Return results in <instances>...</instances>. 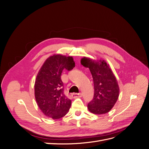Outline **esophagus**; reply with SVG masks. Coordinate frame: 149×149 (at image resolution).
<instances>
[{
    "mask_svg": "<svg viewBox=\"0 0 149 149\" xmlns=\"http://www.w3.org/2000/svg\"><path fill=\"white\" fill-rule=\"evenodd\" d=\"M72 97L73 98H76V97H80L82 96V93H73L72 94Z\"/></svg>",
    "mask_w": 149,
    "mask_h": 149,
    "instance_id": "obj_1",
    "label": "esophagus"
}]
</instances>
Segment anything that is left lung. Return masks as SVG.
Returning <instances> with one entry per match:
<instances>
[{
	"instance_id": "1",
	"label": "left lung",
	"mask_w": 149,
	"mask_h": 149,
	"mask_svg": "<svg viewBox=\"0 0 149 149\" xmlns=\"http://www.w3.org/2000/svg\"><path fill=\"white\" fill-rule=\"evenodd\" d=\"M81 63L89 69L94 82V97L88 103V110L95 114L107 113L114 106L119 94V87L114 74L104 60L96 61L84 57Z\"/></svg>"
}]
</instances>
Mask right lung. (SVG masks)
<instances>
[{
    "instance_id": "1",
    "label": "right lung",
    "mask_w": 149,
    "mask_h": 149,
    "mask_svg": "<svg viewBox=\"0 0 149 149\" xmlns=\"http://www.w3.org/2000/svg\"><path fill=\"white\" fill-rule=\"evenodd\" d=\"M75 66L72 56L53 55L45 61L35 83V97L43 113L53 119H60L68 112L71 101L64 94L61 76L65 68Z\"/></svg>"
}]
</instances>
